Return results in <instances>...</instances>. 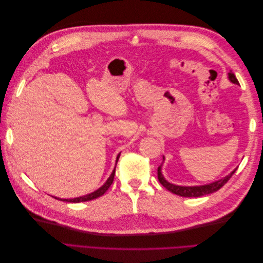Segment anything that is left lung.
Returning <instances> with one entry per match:
<instances>
[{"instance_id":"8db88e82","label":"left lung","mask_w":263,"mask_h":263,"mask_svg":"<svg viewBox=\"0 0 263 263\" xmlns=\"http://www.w3.org/2000/svg\"><path fill=\"white\" fill-rule=\"evenodd\" d=\"M228 79L232 83L239 84V82H238V80H237L235 74L232 72V71H230V72L228 73ZM164 160H165V158L163 157V161ZM162 165H163V162L158 168V179H159V181H160L161 184L166 190L170 191V192H172L173 194L184 196V197H200V196H203V195H208V194H212L214 192H216V191H218L220 187H222L226 184L227 181L230 178H232V176L237 170V168H236L229 174H227L226 177L221 178L217 181H214L212 183H208V184H203V185H178V184H174V183L169 182L163 177Z\"/></svg>"}]
</instances>
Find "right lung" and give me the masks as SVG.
Masks as SVG:
<instances>
[{"instance_id": "add662e5", "label": "right lung", "mask_w": 263, "mask_h": 263, "mask_svg": "<svg viewBox=\"0 0 263 263\" xmlns=\"http://www.w3.org/2000/svg\"><path fill=\"white\" fill-rule=\"evenodd\" d=\"M119 156H121V153H119L116 157V161H115V168H116V164H117V161L119 159ZM115 168L113 170V172L110 173V176L108 177V179L106 180V182L103 184L101 187H99L98 190H95L94 192L92 193H89L86 195H83V196H79V197H74V198H59V197H54L57 198V200H60V201H63V202H70V203H80V202H86V201H91V200H94V198H98L100 196H102L103 194H104L106 191L108 190V187L110 186V184L113 183V180H114V176H115Z\"/></svg>"}]
</instances>
